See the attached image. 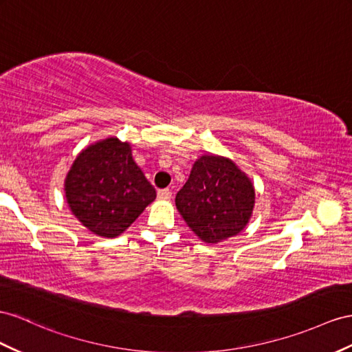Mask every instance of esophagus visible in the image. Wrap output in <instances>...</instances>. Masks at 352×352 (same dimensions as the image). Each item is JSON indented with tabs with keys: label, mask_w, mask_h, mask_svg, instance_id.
I'll list each match as a JSON object with an SVG mask.
<instances>
[{
	"label": "esophagus",
	"mask_w": 352,
	"mask_h": 352,
	"mask_svg": "<svg viewBox=\"0 0 352 352\" xmlns=\"http://www.w3.org/2000/svg\"><path fill=\"white\" fill-rule=\"evenodd\" d=\"M157 196L162 201H168V199H170V196H173V192H170L169 188H162V190L157 192Z\"/></svg>",
	"instance_id": "34e87169"
}]
</instances>
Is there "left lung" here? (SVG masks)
Wrapping results in <instances>:
<instances>
[{
  "label": "left lung",
  "mask_w": 352,
  "mask_h": 352,
  "mask_svg": "<svg viewBox=\"0 0 352 352\" xmlns=\"http://www.w3.org/2000/svg\"><path fill=\"white\" fill-rule=\"evenodd\" d=\"M256 204L254 184L229 157L202 155L175 196L178 212L195 235L217 244L245 229Z\"/></svg>",
  "instance_id": "8db88e82"
}]
</instances>
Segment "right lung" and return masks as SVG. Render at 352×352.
<instances>
[{"instance_id":"1","label":"right lung","mask_w":352,"mask_h":352,"mask_svg":"<svg viewBox=\"0 0 352 352\" xmlns=\"http://www.w3.org/2000/svg\"><path fill=\"white\" fill-rule=\"evenodd\" d=\"M68 208L94 235L116 238L156 199V190L132 157L129 142L117 137L78 153L65 177Z\"/></svg>"}]
</instances>
